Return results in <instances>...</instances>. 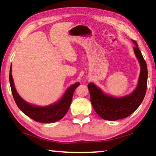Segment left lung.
Returning <instances> with one entry per match:
<instances>
[{
  "instance_id": "left-lung-1",
  "label": "left lung",
  "mask_w": 156,
  "mask_h": 156,
  "mask_svg": "<svg viewBox=\"0 0 156 156\" xmlns=\"http://www.w3.org/2000/svg\"><path fill=\"white\" fill-rule=\"evenodd\" d=\"M132 41L136 45L133 47L134 52L140 65L138 85L133 92L125 97L116 98L105 94L94 83L91 82L88 84L94 109L101 118L105 120L116 121L129 116L138 108L146 95L148 68L137 42L135 40Z\"/></svg>"
}]
</instances>
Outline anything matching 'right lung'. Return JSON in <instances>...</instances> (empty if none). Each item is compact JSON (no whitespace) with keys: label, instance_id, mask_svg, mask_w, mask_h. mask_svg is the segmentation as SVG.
I'll return each mask as SVG.
<instances>
[{"label":"right lung","instance_id":"obj_1","mask_svg":"<svg viewBox=\"0 0 156 156\" xmlns=\"http://www.w3.org/2000/svg\"><path fill=\"white\" fill-rule=\"evenodd\" d=\"M11 71L12 67L10 66L9 80L15 101L18 108L25 115L37 122L54 123L62 119L69 110L74 90L80 84L77 82L70 86L63 95L62 98L57 103L47 106H37L27 103L19 96L15 88Z\"/></svg>","mask_w":156,"mask_h":156}]
</instances>
